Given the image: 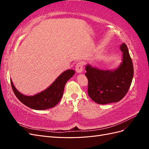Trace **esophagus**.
I'll use <instances>...</instances> for the list:
<instances>
[{
	"label": "esophagus",
	"instance_id": "1",
	"mask_svg": "<svg viewBox=\"0 0 149 149\" xmlns=\"http://www.w3.org/2000/svg\"><path fill=\"white\" fill-rule=\"evenodd\" d=\"M75 69H76V71L77 73H82L83 70V65L82 63L81 62L78 63L76 65Z\"/></svg>",
	"mask_w": 149,
	"mask_h": 149
}]
</instances>
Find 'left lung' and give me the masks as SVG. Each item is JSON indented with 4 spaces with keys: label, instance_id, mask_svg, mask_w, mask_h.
<instances>
[{
    "label": "left lung",
    "instance_id": "left-lung-1",
    "mask_svg": "<svg viewBox=\"0 0 149 149\" xmlns=\"http://www.w3.org/2000/svg\"><path fill=\"white\" fill-rule=\"evenodd\" d=\"M123 61L115 70H100L90 65L86 66L88 79V93L92 100L100 104L120 101L129 91L134 76V67L127 47H120Z\"/></svg>",
    "mask_w": 149,
    "mask_h": 149
}]
</instances>
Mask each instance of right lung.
Returning a JSON list of instances; mask_svg holds the SVG:
<instances>
[{
  "instance_id": "right-lung-1",
  "label": "right lung",
  "mask_w": 149,
  "mask_h": 149,
  "mask_svg": "<svg viewBox=\"0 0 149 149\" xmlns=\"http://www.w3.org/2000/svg\"><path fill=\"white\" fill-rule=\"evenodd\" d=\"M75 73L74 70H68L58 76L48 88L33 96H26L15 88L12 80L11 86L15 95L21 102L31 109L45 110L55 106L63 96L66 82Z\"/></svg>"
}]
</instances>
